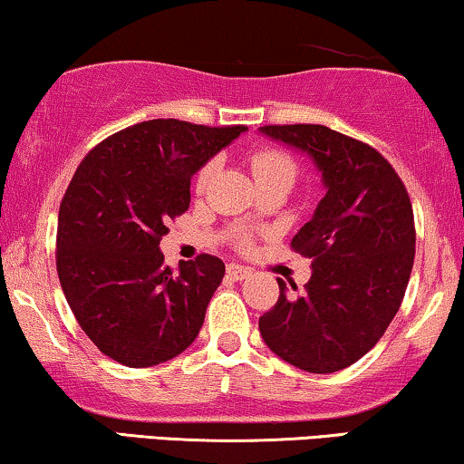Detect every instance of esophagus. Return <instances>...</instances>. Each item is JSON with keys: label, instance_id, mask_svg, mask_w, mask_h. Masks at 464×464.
<instances>
[{"label": "esophagus", "instance_id": "1", "mask_svg": "<svg viewBox=\"0 0 464 464\" xmlns=\"http://www.w3.org/2000/svg\"><path fill=\"white\" fill-rule=\"evenodd\" d=\"M227 276H232L234 281H245V278L251 276V268L240 264H227Z\"/></svg>", "mask_w": 464, "mask_h": 464}]
</instances>
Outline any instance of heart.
Instances as JSON below:
<instances>
[{
  "mask_svg": "<svg viewBox=\"0 0 464 464\" xmlns=\"http://www.w3.org/2000/svg\"><path fill=\"white\" fill-rule=\"evenodd\" d=\"M215 169H218V162L211 160L198 170V175H196V192H205V189L208 188V183H211ZM251 169H253V173H256L257 181L268 179V177H278V175L294 179V173H295L294 160H291L287 154H283V151L270 150V148L253 151Z\"/></svg>",
  "mask_w": 464,
  "mask_h": 464,
  "instance_id": "obj_1",
  "label": "heart"
}]
</instances>
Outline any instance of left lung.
Listing matches in <instances>:
<instances>
[{
  "label": "left lung",
  "instance_id": "1",
  "mask_svg": "<svg viewBox=\"0 0 464 464\" xmlns=\"http://www.w3.org/2000/svg\"><path fill=\"white\" fill-rule=\"evenodd\" d=\"M272 141L302 151L325 196L291 246L313 259L297 291L278 278V302L259 316L276 357L310 373L359 361L397 314L414 266V213L401 179L370 145L321 124L262 126Z\"/></svg>",
  "mask_w": 464,
  "mask_h": 464
}]
</instances>
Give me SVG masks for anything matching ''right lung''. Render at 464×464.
<instances>
[{"mask_svg":"<svg viewBox=\"0 0 464 464\" xmlns=\"http://www.w3.org/2000/svg\"><path fill=\"white\" fill-rule=\"evenodd\" d=\"M240 132L150 120L105 139L75 170L59 208L56 270L80 327L118 363H164L198 335L226 266L202 253L173 270L160 240L188 211L192 177Z\"/></svg>","mask_w":464,"mask_h":464,"instance_id":"1","label":"right lung"}]
</instances>
